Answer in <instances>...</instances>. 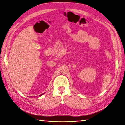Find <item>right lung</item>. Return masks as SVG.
I'll use <instances>...</instances> for the list:
<instances>
[{
  "instance_id": "obj_1",
  "label": "right lung",
  "mask_w": 125,
  "mask_h": 125,
  "mask_svg": "<svg viewBox=\"0 0 125 125\" xmlns=\"http://www.w3.org/2000/svg\"><path fill=\"white\" fill-rule=\"evenodd\" d=\"M44 94V93H43V94H41V95H40V96H42V95H43ZM30 97H31V96H30Z\"/></svg>"
}]
</instances>
